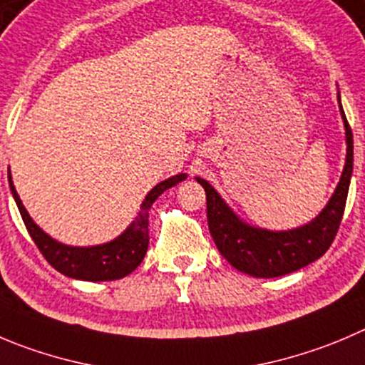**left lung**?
<instances>
[{
	"instance_id": "left-lung-1",
	"label": "left lung",
	"mask_w": 365,
	"mask_h": 365,
	"mask_svg": "<svg viewBox=\"0 0 365 365\" xmlns=\"http://www.w3.org/2000/svg\"><path fill=\"white\" fill-rule=\"evenodd\" d=\"M341 102V96H339ZM346 128V165L324 210L307 225L290 231H269L242 222L207 180L197 177L206 192L207 225L220 255L240 272L255 277H279L307 267L329 249L341 225L353 173V133L342 110Z\"/></svg>"
}]
</instances>
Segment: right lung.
I'll use <instances>...</instances> for the list:
<instances>
[{
  "instance_id": "add662e5",
  "label": "right lung",
  "mask_w": 365,
  "mask_h": 365,
  "mask_svg": "<svg viewBox=\"0 0 365 365\" xmlns=\"http://www.w3.org/2000/svg\"><path fill=\"white\" fill-rule=\"evenodd\" d=\"M186 179V173H179L170 179L163 180L158 186L148 192L145 197L141 210L138 213L136 220L128 225L120 237L114 238L113 242H107L102 245H93V247H71L61 242L48 237L46 232L30 218L29 211L24 210L16 188H14L12 177L9 172V185L12 192L14 200H16L19 213L23 217L24 225L29 229L30 237L36 242L41 255L46 258L53 269L64 276L73 277V279L84 281H113L120 277L128 276L136 270V267L143 262L148 249V210L155 202L163 192H166L172 186L179 185L180 180Z\"/></svg>"
}]
</instances>
